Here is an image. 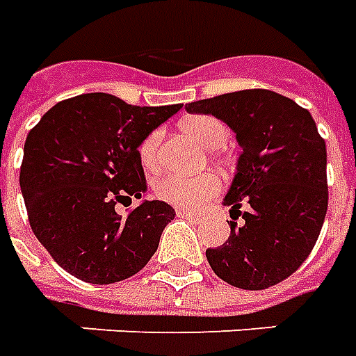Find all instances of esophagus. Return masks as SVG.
<instances>
[{"label": "esophagus", "instance_id": "1", "mask_svg": "<svg viewBox=\"0 0 356 356\" xmlns=\"http://www.w3.org/2000/svg\"><path fill=\"white\" fill-rule=\"evenodd\" d=\"M177 217H181V218H191V220H194V222H200V220H202V217H200L198 213L186 211V209H177Z\"/></svg>", "mask_w": 356, "mask_h": 356}]
</instances>
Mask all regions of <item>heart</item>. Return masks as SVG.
Returning a JSON list of instances; mask_svg holds the SVG:
<instances>
[{
    "instance_id": "b5f03b06",
    "label": "heart",
    "mask_w": 356,
    "mask_h": 356,
    "mask_svg": "<svg viewBox=\"0 0 356 356\" xmlns=\"http://www.w3.org/2000/svg\"><path fill=\"white\" fill-rule=\"evenodd\" d=\"M181 130L191 136L205 151H217L228 139V128L222 120L211 115H194L181 122ZM162 130H152L139 145V160L145 170L156 171L162 164L160 147ZM154 196L177 207H204L222 191V179L217 173H205L200 177H183L177 173H165L152 185Z\"/></svg>"
}]
</instances>
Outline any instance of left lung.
<instances>
[{"label": "left lung", "instance_id": "1", "mask_svg": "<svg viewBox=\"0 0 356 356\" xmlns=\"http://www.w3.org/2000/svg\"><path fill=\"white\" fill-rule=\"evenodd\" d=\"M186 111L220 118L243 151L225 198L230 238L205 251L207 262L238 289L277 285L309 257L328 209L326 143L315 120L291 97L264 88L200 99Z\"/></svg>", "mask_w": 356, "mask_h": 356}]
</instances>
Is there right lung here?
<instances>
[{
	"instance_id": "1",
	"label": "right lung",
	"mask_w": 356,
	"mask_h": 356,
	"mask_svg": "<svg viewBox=\"0 0 356 356\" xmlns=\"http://www.w3.org/2000/svg\"><path fill=\"white\" fill-rule=\"evenodd\" d=\"M183 105L138 107L111 94H83L44 113L26 138L20 188L35 238L65 272L92 285L145 268L175 209L143 202L115 211L147 188L139 145Z\"/></svg>"
}]
</instances>
